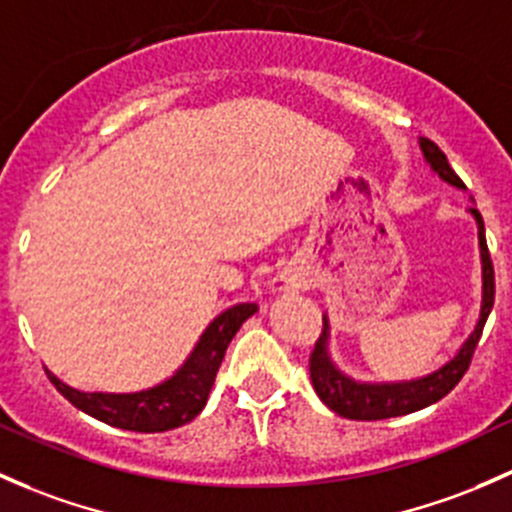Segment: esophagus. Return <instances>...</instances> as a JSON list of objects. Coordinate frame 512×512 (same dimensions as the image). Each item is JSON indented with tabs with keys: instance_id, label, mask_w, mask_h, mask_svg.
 I'll return each mask as SVG.
<instances>
[{
	"instance_id": "34e87169",
	"label": "esophagus",
	"mask_w": 512,
	"mask_h": 512,
	"mask_svg": "<svg viewBox=\"0 0 512 512\" xmlns=\"http://www.w3.org/2000/svg\"><path fill=\"white\" fill-rule=\"evenodd\" d=\"M282 287H287V282H279V289H282Z\"/></svg>"
}]
</instances>
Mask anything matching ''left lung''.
<instances>
[{
    "label": "left lung",
    "mask_w": 512,
    "mask_h": 512,
    "mask_svg": "<svg viewBox=\"0 0 512 512\" xmlns=\"http://www.w3.org/2000/svg\"><path fill=\"white\" fill-rule=\"evenodd\" d=\"M422 152L427 157L432 169L437 171L444 181H449L451 186L466 188L464 181L459 179L454 169H451L449 159L441 152L432 139H422ZM478 220V238H481V252H483V309L481 319H478L476 331L471 333L469 341L464 343L459 355L454 360L439 368L437 373L427 375V378L412 380V383H397V385H363L355 383V380L346 378V375L338 373L331 365L326 355V319H324V331H321L319 341L314 343V351L309 355V375L311 385H314L316 395L321 397V402L333 410L336 414L346 419H358V422H375V419H390V417H402V414H410L424 407L434 405L441 397L449 395L456 385L461 383V378L469 370L473 353H476L478 341H481L483 326H486L488 314L493 309V301H496V272H493V260L491 252H488L486 242V228H483V218L478 211H471Z\"/></svg>",
    "instance_id": "obj_1"
}]
</instances>
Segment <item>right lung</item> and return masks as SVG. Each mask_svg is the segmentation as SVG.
<instances>
[{
  "mask_svg": "<svg viewBox=\"0 0 512 512\" xmlns=\"http://www.w3.org/2000/svg\"><path fill=\"white\" fill-rule=\"evenodd\" d=\"M257 311L255 304H238L223 311L206 333L198 346L193 348L191 358L184 368L152 390L132 392V395H107V392H80L48 373L53 387L71 402L73 407L83 410L100 422L112 427L129 429V432H169V429L184 427L186 422L196 419V414L206 407L208 392H211L215 373H218L223 355L238 328Z\"/></svg>",
  "mask_w": 512,
  "mask_h": 512,
  "instance_id": "1",
  "label": "right lung"
}]
</instances>
